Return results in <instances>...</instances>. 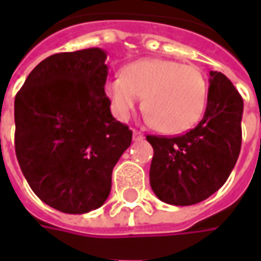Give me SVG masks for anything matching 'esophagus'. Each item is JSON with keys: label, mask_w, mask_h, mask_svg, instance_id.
Listing matches in <instances>:
<instances>
[{"label": "esophagus", "mask_w": 261, "mask_h": 261, "mask_svg": "<svg viewBox=\"0 0 261 261\" xmlns=\"http://www.w3.org/2000/svg\"><path fill=\"white\" fill-rule=\"evenodd\" d=\"M133 140H134V141H142V140H144V134H142L141 131L134 130L133 131Z\"/></svg>", "instance_id": "1"}]
</instances>
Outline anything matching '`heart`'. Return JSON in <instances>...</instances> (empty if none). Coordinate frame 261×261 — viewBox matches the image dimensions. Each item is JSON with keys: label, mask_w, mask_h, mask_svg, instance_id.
<instances>
[{"label": "heart", "mask_w": 261, "mask_h": 261, "mask_svg": "<svg viewBox=\"0 0 261 261\" xmlns=\"http://www.w3.org/2000/svg\"><path fill=\"white\" fill-rule=\"evenodd\" d=\"M105 93L114 116L125 121L144 97L145 120L165 134H180L200 121L207 106L205 76L194 65L166 59H141L124 75L106 81Z\"/></svg>", "instance_id": "b5f03b06"}]
</instances>
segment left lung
Segmentation results:
<instances>
[{
  "label": "left lung",
  "mask_w": 261,
  "mask_h": 261,
  "mask_svg": "<svg viewBox=\"0 0 261 261\" xmlns=\"http://www.w3.org/2000/svg\"><path fill=\"white\" fill-rule=\"evenodd\" d=\"M201 121L177 137L147 136L153 148L149 183L161 201L192 205L224 186L242 145L243 99L224 74L210 72Z\"/></svg>",
  "instance_id": "obj_1"
}]
</instances>
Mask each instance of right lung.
Masks as SVG:
<instances>
[{"instance_id": "add662e5", "label": "right lung", "mask_w": 261, "mask_h": 261, "mask_svg": "<svg viewBox=\"0 0 261 261\" xmlns=\"http://www.w3.org/2000/svg\"><path fill=\"white\" fill-rule=\"evenodd\" d=\"M97 47L50 56L15 97V152L43 202L67 214L96 210L133 131L114 119L105 93L108 65Z\"/></svg>"}]
</instances>
